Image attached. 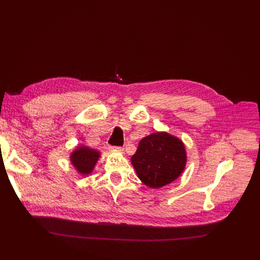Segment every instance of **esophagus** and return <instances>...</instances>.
I'll return each mask as SVG.
<instances>
[{
	"label": "esophagus",
	"mask_w": 260,
	"mask_h": 260,
	"mask_svg": "<svg viewBox=\"0 0 260 260\" xmlns=\"http://www.w3.org/2000/svg\"><path fill=\"white\" fill-rule=\"evenodd\" d=\"M111 149L113 152H117V153H123V151H124L123 147H121V146H115V147H112Z\"/></svg>",
	"instance_id": "obj_1"
}]
</instances>
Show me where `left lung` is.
<instances>
[{
    "mask_svg": "<svg viewBox=\"0 0 260 260\" xmlns=\"http://www.w3.org/2000/svg\"><path fill=\"white\" fill-rule=\"evenodd\" d=\"M131 161L138 178L145 185L159 188L176 180L184 171L185 146L173 135L157 132L139 142Z\"/></svg>",
    "mask_w": 260,
    "mask_h": 260,
    "instance_id": "8db88e82",
    "label": "left lung"
}]
</instances>
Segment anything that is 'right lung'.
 <instances>
[{
  "instance_id": "1",
  "label": "right lung",
  "mask_w": 260,
  "mask_h": 260,
  "mask_svg": "<svg viewBox=\"0 0 260 260\" xmlns=\"http://www.w3.org/2000/svg\"><path fill=\"white\" fill-rule=\"evenodd\" d=\"M99 157L100 152L97 151V149L81 145L78 146L72 153L71 162L78 173L82 175H88L92 172Z\"/></svg>"
}]
</instances>
